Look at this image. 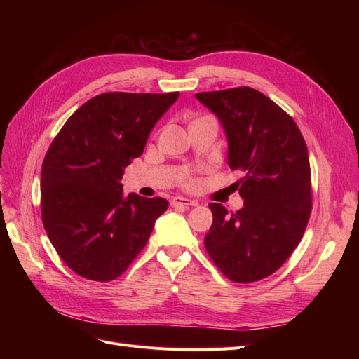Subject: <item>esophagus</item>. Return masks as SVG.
Segmentation results:
<instances>
[{
    "instance_id": "esophagus-1",
    "label": "esophagus",
    "mask_w": 359,
    "mask_h": 359,
    "mask_svg": "<svg viewBox=\"0 0 359 359\" xmlns=\"http://www.w3.org/2000/svg\"><path fill=\"white\" fill-rule=\"evenodd\" d=\"M172 206H182V208H190V206H198V202L193 201V199H187V198H182V196H177L170 201Z\"/></svg>"
}]
</instances>
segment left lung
<instances>
[{"instance_id": "8db88e82", "label": "left lung", "mask_w": 359, "mask_h": 359, "mask_svg": "<svg viewBox=\"0 0 359 359\" xmlns=\"http://www.w3.org/2000/svg\"><path fill=\"white\" fill-rule=\"evenodd\" d=\"M196 99L224 130L227 165L244 173L236 182L241 210L229 215L222 203H210L206 252L227 278L252 283L276 273L306 231L311 211L306 140L292 116L248 86L198 93Z\"/></svg>"}]
</instances>
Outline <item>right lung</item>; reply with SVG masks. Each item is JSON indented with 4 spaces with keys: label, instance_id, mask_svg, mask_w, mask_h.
I'll return each instance as SVG.
<instances>
[{
    "label": "right lung",
    "instance_id": "1",
    "mask_svg": "<svg viewBox=\"0 0 359 359\" xmlns=\"http://www.w3.org/2000/svg\"><path fill=\"white\" fill-rule=\"evenodd\" d=\"M178 95H95L50 144L41 166L43 226L60 257L81 277L111 281L121 276L168 210L163 198L124 196L121 180Z\"/></svg>",
    "mask_w": 359,
    "mask_h": 359
}]
</instances>
